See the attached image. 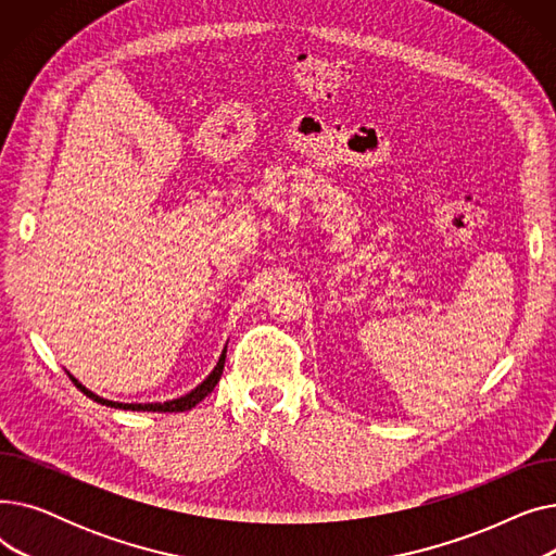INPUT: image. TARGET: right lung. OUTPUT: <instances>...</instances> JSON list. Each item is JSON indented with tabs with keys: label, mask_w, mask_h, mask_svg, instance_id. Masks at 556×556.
I'll list each match as a JSON object with an SVG mask.
<instances>
[{
	"label": "right lung",
	"mask_w": 556,
	"mask_h": 556,
	"mask_svg": "<svg viewBox=\"0 0 556 556\" xmlns=\"http://www.w3.org/2000/svg\"><path fill=\"white\" fill-rule=\"evenodd\" d=\"M225 354H227V346L223 349V354H220V358H218L214 371H212L207 378H204V381H202L195 390H191L189 394H185V396H180V399L164 401V403H116V401H108V399H103V396L90 392L85 386H80L72 374H70V378H72V383H74L85 396H90L92 401H97V403H101V405H108V407H119V410H143V413H185V410H191V407H193L195 403H200L204 396L212 394V390H214L216 383L220 381V374H223V367H225Z\"/></svg>",
	"instance_id": "add662e5"
}]
</instances>
